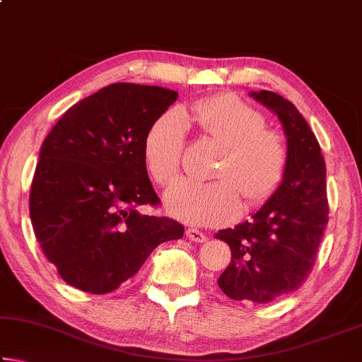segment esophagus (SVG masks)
<instances>
[{
	"label": "esophagus",
	"instance_id": "esophagus-1",
	"mask_svg": "<svg viewBox=\"0 0 362 362\" xmlns=\"http://www.w3.org/2000/svg\"><path fill=\"white\" fill-rule=\"evenodd\" d=\"M187 238L189 241H194V243H204L207 240V236L204 235V233L196 230V228H188L187 230Z\"/></svg>",
	"mask_w": 362,
	"mask_h": 362
}]
</instances>
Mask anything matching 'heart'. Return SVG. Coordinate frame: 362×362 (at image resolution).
Returning <instances> with one entry per match:
<instances>
[{"label":"heart","mask_w":362,"mask_h":362,"mask_svg":"<svg viewBox=\"0 0 362 362\" xmlns=\"http://www.w3.org/2000/svg\"><path fill=\"white\" fill-rule=\"evenodd\" d=\"M187 124L220 146L212 182L177 180L166 192L174 217L193 225H220L241 211L263 204L283 180L289 148L284 136L268 129L265 116L235 94L198 99L169 110L153 122L144 139V159L153 180L168 185L179 174Z\"/></svg>","instance_id":"b5f03b06"}]
</instances>
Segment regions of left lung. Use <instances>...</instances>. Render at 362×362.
I'll return each instance as SVG.
<instances>
[{"label": "left lung", "instance_id": "1", "mask_svg": "<svg viewBox=\"0 0 362 362\" xmlns=\"http://www.w3.org/2000/svg\"><path fill=\"white\" fill-rule=\"evenodd\" d=\"M250 95L278 115L289 161L281 185L252 218L216 235L231 249L217 284L233 300L268 303L297 291L313 269L329 220L326 163L292 102L272 90Z\"/></svg>", "mask_w": 362, "mask_h": 362}]
</instances>
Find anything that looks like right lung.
Segmentation results:
<instances>
[{
    "mask_svg": "<svg viewBox=\"0 0 362 362\" xmlns=\"http://www.w3.org/2000/svg\"><path fill=\"white\" fill-rule=\"evenodd\" d=\"M177 97L159 86L110 84L66 110L42 142L30 218L46 259L76 289H118L159 244L183 236L175 220L137 211L159 204L144 139Z\"/></svg>",
    "mask_w": 362,
    "mask_h": 362,
    "instance_id": "add662e5",
    "label": "right lung"
}]
</instances>
